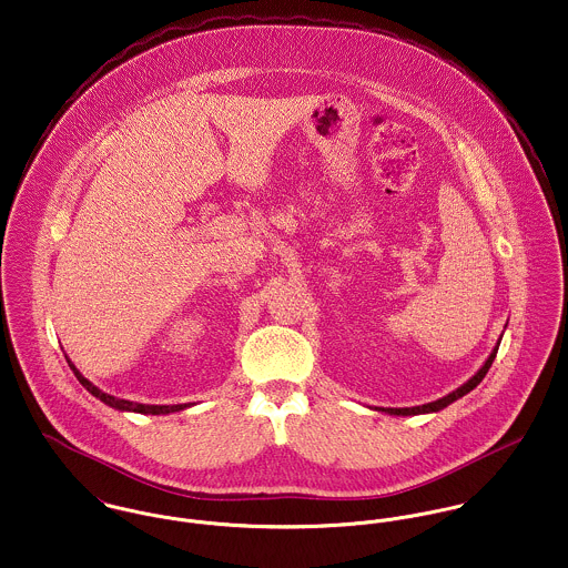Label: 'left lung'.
Here are the masks:
<instances>
[{"instance_id":"left-lung-1","label":"left lung","mask_w":568,"mask_h":568,"mask_svg":"<svg viewBox=\"0 0 568 568\" xmlns=\"http://www.w3.org/2000/svg\"><path fill=\"white\" fill-rule=\"evenodd\" d=\"M499 342H501V337H499ZM499 342H497V346L493 348V352L488 354V358L484 361V365H481L480 369L465 383V385H460L456 392L447 393V395H443V397H438L435 402H428V404H422V406H410V408H383V406H376L374 410H378V413H387V415H397V417H410V415H428V413H438V410H443L445 406H449L452 402H456L458 397H463V395H467L469 392H474L478 385L481 383V378L486 376V372L490 369V365H493V361H495V354H497V349H499Z\"/></svg>"}]
</instances>
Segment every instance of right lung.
Wrapping results in <instances>:
<instances>
[{
	"label": "right lung",
	"mask_w": 568,
	"mask_h": 568,
	"mask_svg": "<svg viewBox=\"0 0 568 568\" xmlns=\"http://www.w3.org/2000/svg\"><path fill=\"white\" fill-rule=\"evenodd\" d=\"M67 361H69V367L73 369L75 378L82 383V387H84L88 393H92L97 399H101L103 404H108V406H112V408H116V410L140 413V415H169V413H176V410H183V408L192 406V404H173V406H166V404H138V402H130V399L114 397V395H110V393L101 392L99 387H94L88 378H84V376H82V372L71 363V358H67Z\"/></svg>",
	"instance_id": "1"
}]
</instances>
